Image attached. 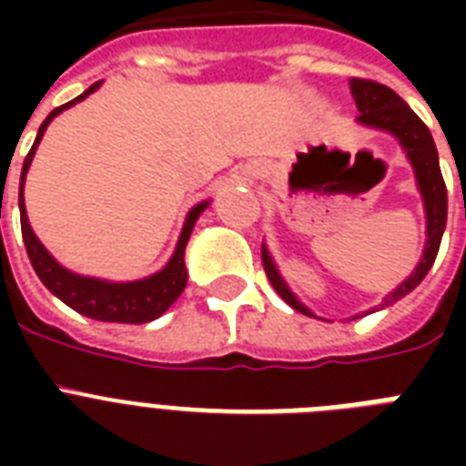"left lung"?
I'll list each match as a JSON object with an SVG mask.
<instances>
[{"mask_svg": "<svg viewBox=\"0 0 466 466\" xmlns=\"http://www.w3.org/2000/svg\"><path fill=\"white\" fill-rule=\"evenodd\" d=\"M350 91H353L355 106H358V120L365 123V126L380 127V130H390L391 135H397L399 142L404 145L406 155L411 159L413 168H416V178H419V188L423 193V203H426V218H428V241L426 251H423V258H420L419 268L413 270L409 280L399 285L397 290L390 292L384 302L380 307L394 305L397 299H401L404 295L416 288V285L426 278V273L433 266L435 256H438V248H441L442 229H445V222H448V188H445V181H442L441 164H438V149H435L433 135L428 130V126L416 116V113L409 108V106L401 101V98L380 82H372V79H362V76H353L350 79ZM261 261L263 270L268 276L273 290L280 295V298L292 307V309L302 311V314H309L305 305H299L295 295L288 290V285L283 283V278L278 276L276 266L270 261V256L266 248H261Z\"/></svg>", "mask_w": 466, "mask_h": 466, "instance_id": "8db88e82", "label": "left lung"}]
</instances>
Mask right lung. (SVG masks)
I'll return each mask as SVG.
<instances>
[{"mask_svg": "<svg viewBox=\"0 0 466 466\" xmlns=\"http://www.w3.org/2000/svg\"><path fill=\"white\" fill-rule=\"evenodd\" d=\"M98 84H91L89 89L84 91L82 96L72 98L69 104L55 108L40 126L38 135H35V142H33L31 152L25 155L24 168H21V183H18V210H21V234H24L25 254L31 258V266L35 270V276L40 278V283L46 285L47 290L53 292L55 298H60L67 307H72L75 311L84 314L89 319H98V321H116V324H145V321H152V319L161 317L168 307L174 305L176 298L181 295L183 288H186V266H183V251H186V241H188L190 232H193V225H196L198 215L205 210V205L200 203L198 208H193L186 219V227H183L181 239H178V247H176L171 261L167 263V268L155 273V276L145 278V280H137V283H106V280H94V278H82L69 273L55 261L53 256L47 254L46 247L40 244L38 237L33 234L31 225H28V218H25V205H24V178L25 171L31 167L33 152L38 147L40 137L46 133L47 123L62 113L65 108H69L76 101H82L91 94V91L98 89Z\"/></svg>", "mask_w": 466, "mask_h": 466, "instance_id": "right-lung-1", "label": "right lung"}]
</instances>
